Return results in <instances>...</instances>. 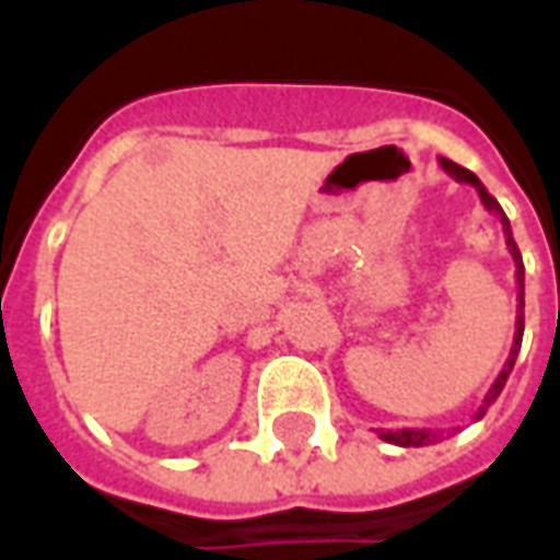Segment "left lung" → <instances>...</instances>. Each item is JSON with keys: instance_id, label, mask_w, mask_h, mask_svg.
I'll use <instances>...</instances> for the list:
<instances>
[{"instance_id": "8db88e82", "label": "left lung", "mask_w": 560, "mask_h": 560, "mask_svg": "<svg viewBox=\"0 0 560 560\" xmlns=\"http://www.w3.org/2000/svg\"><path fill=\"white\" fill-rule=\"evenodd\" d=\"M439 163H442V170L451 175V178L463 182V185L475 187L477 196H480V202H483V208H487L489 214H498V220H501V230H504V241H508V250H510V256H513V262H516V334H513V346H510L508 361H504L501 373H498V378L492 382V387L487 390V397H483V406L477 409L475 418L480 420L483 415H487L489 406L495 402L498 394L504 390V385H508V375L513 373V364H516V354H520L522 330H525V265H522V253H520V247H516V241H513V230H510L508 214L501 211L498 199L489 194L487 187H483V182H480V178H477L471 170H465V166L447 161V158H439ZM378 435H382L385 442L397 444V447H427V444L439 442L444 432H435V430H385V432H378Z\"/></svg>"}]
</instances>
